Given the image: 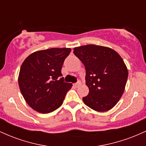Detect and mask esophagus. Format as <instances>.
<instances>
[{
  "label": "esophagus",
  "instance_id": "1",
  "mask_svg": "<svg viewBox=\"0 0 146 146\" xmlns=\"http://www.w3.org/2000/svg\"><path fill=\"white\" fill-rule=\"evenodd\" d=\"M80 84H81V82H80V81H78V82H77V83L74 84H73V86H74L75 87H78L79 86H80Z\"/></svg>",
  "mask_w": 146,
  "mask_h": 146
}]
</instances>
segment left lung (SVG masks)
<instances>
[{"label": "left lung", "mask_w": 146, "mask_h": 146, "mask_svg": "<svg viewBox=\"0 0 146 146\" xmlns=\"http://www.w3.org/2000/svg\"><path fill=\"white\" fill-rule=\"evenodd\" d=\"M86 68V84L89 93L84 103L98 112L113 108L121 98L128 72L121 57L113 48L88 44L73 48Z\"/></svg>", "instance_id": "8db88e82"}]
</instances>
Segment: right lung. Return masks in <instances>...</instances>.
Returning a JSON list of instances; mask_svg holds the SVG:
<instances>
[{
    "label": "right lung",
    "instance_id": "add662e5",
    "mask_svg": "<svg viewBox=\"0 0 146 146\" xmlns=\"http://www.w3.org/2000/svg\"><path fill=\"white\" fill-rule=\"evenodd\" d=\"M70 48H51L30 54L21 65L18 85L23 98L33 110L51 113L62 104L73 85L64 82L61 70Z\"/></svg>",
    "mask_w": 146,
    "mask_h": 146
}]
</instances>
